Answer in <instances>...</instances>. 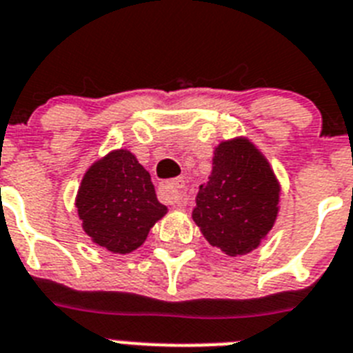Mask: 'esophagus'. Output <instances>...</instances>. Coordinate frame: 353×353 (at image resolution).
<instances>
[{
    "mask_svg": "<svg viewBox=\"0 0 353 353\" xmlns=\"http://www.w3.org/2000/svg\"><path fill=\"white\" fill-rule=\"evenodd\" d=\"M185 183L181 179H174V181L163 183L158 188V197L159 201L167 204H176V206H183L186 203V194H185Z\"/></svg>",
    "mask_w": 353,
    "mask_h": 353,
    "instance_id": "1",
    "label": "esophagus"
}]
</instances>
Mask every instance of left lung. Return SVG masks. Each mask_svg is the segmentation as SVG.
Instances as JSON below:
<instances>
[{"label": "left lung", "instance_id": "8db88e82", "mask_svg": "<svg viewBox=\"0 0 353 353\" xmlns=\"http://www.w3.org/2000/svg\"><path fill=\"white\" fill-rule=\"evenodd\" d=\"M280 185L259 149L248 140L222 141L213 152L208 181L192 212L204 239L222 253L245 254L276 221Z\"/></svg>", "mask_w": 353, "mask_h": 353}]
</instances>
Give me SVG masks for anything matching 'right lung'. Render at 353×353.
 <instances>
[{
	"label": "right lung",
	"mask_w": 353,
	"mask_h": 353,
	"mask_svg": "<svg viewBox=\"0 0 353 353\" xmlns=\"http://www.w3.org/2000/svg\"><path fill=\"white\" fill-rule=\"evenodd\" d=\"M77 210L91 241L120 254L138 250L167 213L150 174L129 150H114L85 172Z\"/></svg>",
	"instance_id": "1"
}]
</instances>
